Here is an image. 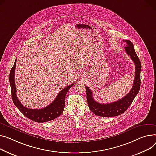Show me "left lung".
<instances>
[{
  "instance_id": "obj_1",
  "label": "left lung",
  "mask_w": 156,
  "mask_h": 156,
  "mask_svg": "<svg viewBox=\"0 0 156 156\" xmlns=\"http://www.w3.org/2000/svg\"><path fill=\"white\" fill-rule=\"evenodd\" d=\"M124 41L127 43V46L125 47L126 53L130 57L136 66L135 78L132 88L127 95L119 100L110 103L103 104V103L97 102L93 99L91 90L88 87H85L88 107L90 110L97 116L113 117L120 115L129 107L140 90L141 71L140 61L134 50L133 45L131 41L129 40H126Z\"/></svg>"
}]
</instances>
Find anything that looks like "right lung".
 I'll list each match as a JSON object with an SVG mask.
<instances>
[{
  "instance_id": "1",
  "label": "right lung",
  "mask_w": 156,
  "mask_h": 156,
  "mask_svg": "<svg viewBox=\"0 0 156 156\" xmlns=\"http://www.w3.org/2000/svg\"><path fill=\"white\" fill-rule=\"evenodd\" d=\"M16 61L10 72L9 82L11 88V96L16 107L20 110L23 115L29 119L36 122H46L58 117L63 112L65 104V98L69 89L74 85V83L68 86L62 90L55 99L48 106L41 109H30L23 106L19 100L16 95V87L14 81L15 69Z\"/></svg>"
}]
</instances>
